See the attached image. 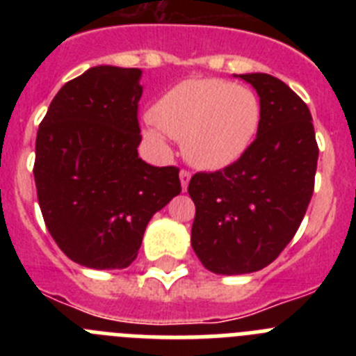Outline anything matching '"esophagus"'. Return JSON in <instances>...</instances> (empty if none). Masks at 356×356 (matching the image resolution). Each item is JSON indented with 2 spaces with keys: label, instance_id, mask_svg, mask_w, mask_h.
Here are the masks:
<instances>
[{
  "label": "esophagus",
  "instance_id": "1",
  "mask_svg": "<svg viewBox=\"0 0 356 356\" xmlns=\"http://www.w3.org/2000/svg\"><path fill=\"white\" fill-rule=\"evenodd\" d=\"M180 181H181V188H184V191H187L188 181H191V171H187V169H181Z\"/></svg>",
  "mask_w": 356,
  "mask_h": 356
}]
</instances>
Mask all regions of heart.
Segmentation results:
<instances>
[{
    "instance_id": "1",
    "label": "heart",
    "mask_w": 356,
    "mask_h": 356,
    "mask_svg": "<svg viewBox=\"0 0 356 356\" xmlns=\"http://www.w3.org/2000/svg\"><path fill=\"white\" fill-rule=\"evenodd\" d=\"M147 137L162 143L163 134L184 140L194 165L219 169L235 162L251 146L260 124V102L244 85L216 78L180 81L153 106Z\"/></svg>"
}]
</instances>
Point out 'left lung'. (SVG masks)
Here are the masks:
<instances>
[{
    "label": "left lung",
    "instance_id": "obj_1",
    "mask_svg": "<svg viewBox=\"0 0 356 356\" xmlns=\"http://www.w3.org/2000/svg\"><path fill=\"white\" fill-rule=\"evenodd\" d=\"M238 76L260 97L257 139L234 163L188 181L191 244L217 275L259 271L278 259L312 200L319 156L310 110L289 85L266 72Z\"/></svg>",
    "mask_w": 356,
    "mask_h": 356
}]
</instances>
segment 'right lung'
<instances>
[{
  "label": "right lung",
  "mask_w": 356,
  "mask_h": 356,
  "mask_svg": "<svg viewBox=\"0 0 356 356\" xmlns=\"http://www.w3.org/2000/svg\"><path fill=\"white\" fill-rule=\"evenodd\" d=\"M140 69L97 65L67 81L39 124L37 200L72 262L122 269L153 213L181 193L180 169L139 159Z\"/></svg>",
  "instance_id": "1"
}]
</instances>
